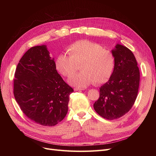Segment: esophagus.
<instances>
[{"mask_svg": "<svg viewBox=\"0 0 156 156\" xmlns=\"http://www.w3.org/2000/svg\"><path fill=\"white\" fill-rule=\"evenodd\" d=\"M84 88H79V87H75L74 88V90L75 91H77V90H83Z\"/></svg>", "mask_w": 156, "mask_h": 156, "instance_id": "34e87169", "label": "esophagus"}]
</instances>
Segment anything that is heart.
I'll use <instances>...</instances> for the list:
<instances>
[{"instance_id": "b5f03b06", "label": "heart", "mask_w": 156, "mask_h": 156, "mask_svg": "<svg viewBox=\"0 0 156 156\" xmlns=\"http://www.w3.org/2000/svg\"><path fill=\"white\" fill-rule=\"evenodd\" d=\"M69 56L59 54L55 59L56 69L65 77H69L80 64L82 72L71 76L69 82L76 87H84L92 83L100 84L111 77L115 59L112 52L99 44L88 40L74 42L67 48Z\"/></svg>"}]
</instances>
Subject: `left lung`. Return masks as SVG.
<instances>
[{
	"label": "left lung",
	"mask_w": 156,
	"mask_h": 156,
	"mask_svg": "<svg viewBox=\"0 0 156 156\" xmlns=\"http://www.w3.org/2000/svg\"><path fill=\"white\" fill-rule=\"evenodd\" d=\"M115 59L109 80L101 87L100 98L94 103L98 114L107 120L119 119L133 107L137 96L140 72L132 51L117 44L112 51Z\"/></svg>",
	"instance_id": "obj_1"
}]
</instances>
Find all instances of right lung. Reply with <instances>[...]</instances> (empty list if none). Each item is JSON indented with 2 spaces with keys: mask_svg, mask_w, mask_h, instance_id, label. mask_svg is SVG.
<instances>
[{
  "mask_svg": "<svg viewBox=\"0 0 156 156\" xmlns=\"http://www.w3.org/2000/svg\"><path fill=\"white\" fill-rule=\"evenodd\" d=\"M14 76V97L29 119L42 126H53L64 119L73 90L58 73L45 45L28 50L19 62Z\"/></svg>",
  "mask_w": 156,
  "mask_h": 156,
  "instance_id": "right-lung-1",
  "label": "right lung"
}]
</instances>
